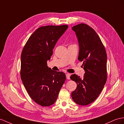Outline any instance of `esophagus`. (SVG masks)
Returning a JSON list of instances; mask_svg holds the SVG:
<instances>
[{
    "instance_id": "1",
    "label": "esophagus",
    "mask_w": 124,
    "mask_h": 124,
    "mask_svg": "<svg viewBox=\"0 0 124 124\" xmlns=\"http://www.w3.org/2000/svg\"><path fill=\"white\" fill-rule=\"evenodd\" d=\"M70 76H71V74L70 73H68L66 74V78L68 80H70Z\"/></svg>"
}]
</instances>
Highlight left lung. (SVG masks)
<instances>
[{"mask_svg":"<svg viewBox=\"0 0 124 124\" xmlns=\"http://www.w3.org/2000/svg\"><path fill=\"white\" fill-rule=\"evenodd\" d=\"M80 46L78 60L83 63L85 72L83 78L75 74L70 78L77 84L71 96L75 103L87 105L96 99L107 80V54L105 48L95 30L86 24L72 27Z\"/></svg>","mask_w":124,"mask_h":124,"instance_id":"obj_1","label":"left lung"}]
</instances>
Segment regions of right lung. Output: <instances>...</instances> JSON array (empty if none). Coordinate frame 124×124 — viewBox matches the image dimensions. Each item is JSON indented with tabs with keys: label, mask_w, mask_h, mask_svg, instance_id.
Masks as SVG:
<instances>
[{
	"label": "right lung",
	"mask_w": 124,
	"mask_h": 124,
	"mask_svg": "<svg viewBox=\"0 0 124 124\" xmlns=\"http://www.w3.org/2000/svg\"><path fill=\"white\" fill-rule=\"evenodd\" d=\"M68 25L41 27L31 34L21 55L20 77L30 97L42 106L55 103L65 81L62 72L52 70L47 61Z\"/></svg>",
	"instance_id": "1"
}]
</instances>
